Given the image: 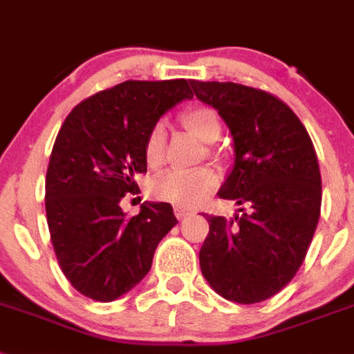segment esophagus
<instances>
[{"mask_svg":"<svg viewBox=\"0 0 354 354\" xmlns=\"http://www.w3.org/2000/svg\"><path fill=\"white\" fill-rule=\"evenodd\" d=\"M174 214H176L178 219H183L185 216H191L192 210L185 209V207H182V205H176V207H174Z\"/></svg>","mask_w":354,"mask_h":354,"instance_id":"esophagus-1","label":"esophagus"}]
</instances>
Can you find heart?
<instances>
[{
    "instance_id": "heart-1",
    "label": "heart",
    "mask_w": 354,
    "mask_h": 354,
    "mask_svg": "<svg viewBox=\"0 0 354 354\" xmlns=\"http://www.w3.org/2000/svg\"><path fill=\"white\" fill-rule=\"evenodd\" d=\"M183 126L200 138L201 142H216L221 135L218 113L207 106H191L180 113ZM167 131L163 122H156L145 135L144 158L153 169L160 167L165 160ZM219 174L210 167L196 171H165L151 183V192L158 200L171 201L182 207H194L218 187Z\"/></svg>"
}]
</instances>
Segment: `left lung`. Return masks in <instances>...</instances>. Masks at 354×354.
Listing matches in <instances>:
<instances>
[{
	"label": "left lung",
	"mask_w": 354,
	"mask_h": 354,
	"mask_svg": "<svg viewBox=\"0 0 354 354\" xmlns=\"http://www.w3.org/2000/svg\"><path fill=\"white\" fill-rule=\"evenodd\" d=\"M234 136L236 163L219 196L246 205L232 219L207 216L200 266L210 286L237 304L263 302L301 268L322 203L313 142L292 108L236 82H191Z\"/></svg>",
	"instance_id": "obj_1"
}]
</instances>
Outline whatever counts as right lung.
I'll list each match as a JSON object with an SVG mask.
<instances>
[{"instance_id":"obj_1","label":"right lung","mask_w":354,"mask_h":354,"mask_svg":"<svg viewBox=\"0 0 354 354\" xmlns=\"http://www.w3.org/2000/svg\"><path fill=\"white\" fill-rule=\"evenodd\" d=\"M192 91L185 79L126 81L71 109L46 171V221L64 277L77 292L109 302L147 275L162 237L176 225L171 203L127 218L120 200L147 172L144 140L163 113Z\"/></svg>"}]
</instances>
